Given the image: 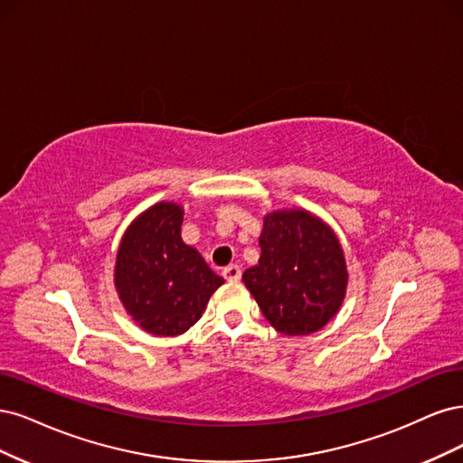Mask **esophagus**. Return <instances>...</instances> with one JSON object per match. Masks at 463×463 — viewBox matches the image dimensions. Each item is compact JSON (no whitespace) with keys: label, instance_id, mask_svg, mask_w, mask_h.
<instances>
[{"label":"esophagus","instance_id":"1","mask_svg":"<svg viewBox=\"0 0 463 463\" xmlns=\"http://www.w3.org/2000/svg\"><path fill=\"white\" fill-rule=\"evenodd\" d=\"M222 277H225L227 280H241V277H242V271H241V267L238 265H227L225 269H222Z\"/></svg>","mask_w":463,"mask_h":463}]
</instances>
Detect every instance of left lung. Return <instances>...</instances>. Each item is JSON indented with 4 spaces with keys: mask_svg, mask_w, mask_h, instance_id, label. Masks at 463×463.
I'll list each match as a JSON object with an SVG mask.
<instances>
[{
    "mask_svg": "<svg viewBox=\"0 0 463 463\" xmlns=\"http://www.w3.org/2000/svg\"><path fill=\"white\" fill-rule=\"evenodd\" d=\"M258 265L244 271L246 288L275 329L311 335L329 323L345 302L348 271L333 229L306 210L263 217Z\"/></svg>",
    "mask_w": 463,
    "mask_h": 463,
    "instance_id": "1",
    "label": "left lung"
}]
</instances>
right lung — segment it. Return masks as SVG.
Instances as JSON below:
<instances>
[{"mask_svg": "<svg viewBox=\"0 0 463 463\" xmlns=\"http://www.w3.org/2000/svg\"><path fill=\"white\" fill-rule=\"evenodd\" d=\"M183 207L159 202L130 222L115 261V288L146 333L176 336L196 323L222 285L200 251L183 242Z\"/></svg>", "mask_w": 463, "mask_h": 463, "instance_id": "add662e5", "label": "right lung"}]
</instances>
